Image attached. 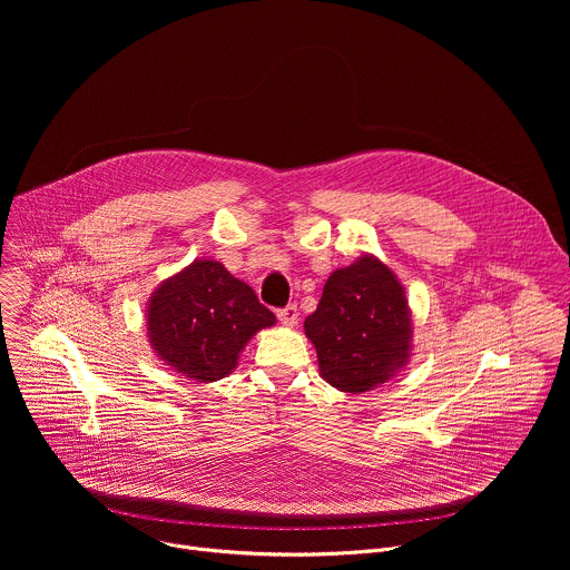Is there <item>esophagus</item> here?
I'll return each instance as SVG.
<instances>
[{
  "instance_id": "esophagus-1",
  "label": "esophagus",
  "mask_w": 570,
  "mask_h": 570,
  "mask_svg": "<svg viewBox=\"0 0 570 570\" xmlns=\"http://www.w3.org/2000/svg\"><path fill=\"white\" fill-rule=\"evenodd\" d=\"M297 315H299V311H297L295 304H288V306H284V308L277 311V317H279V322L284 324V327H295V324H297Z\"/></svg>"
}]
</instances>
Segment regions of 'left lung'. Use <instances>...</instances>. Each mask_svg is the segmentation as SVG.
Listing matches in <instances>:
<instances>
[{"mask_svg": "<svg viewBox=\"0 0 570 570\" xmlns=\"http://www.w3.org/2000/svg\"><path fill=\"white\" fill-rule=\"evenodd\" d=\"M304 334L317 352L320 376L352 394L392 379L413 352L405 291L374 255L330 275L317 308L304 320Z\"/></svg>", "mask_w": 570, "mask_h": 570, "instance_id": "8db88e82", "label": "left lung"}]
</instances>
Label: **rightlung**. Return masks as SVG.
<instances>
[{
  "label": "right lung",
  "instance_id": "obj_1",
  "mask_svg": "<svg viewBox=\"0 0 570 570\" xmlns=\"http://www.w3.org/2000/svg\"><path fill=\"white\" fill-rule=\"evenodd\" d=\"M275 322L255 291L214 259H194L161 282L146 306L153 352L198 383L232 374L243 347Z\"/></svg>",
  "mask_w": 570,
  "mask_h": 570
}]
</instances>
